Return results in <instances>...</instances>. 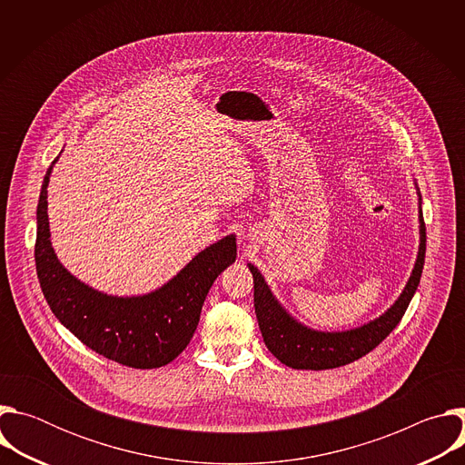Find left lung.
Wrapping results in <instances>:
<instances>
[{"mask_svg":"<svg viewBox=\"0 0 465 465\" xmlns=\"http://www.w3.org/2000/svg\"><path fill=\"white\" fill-rule=\"evenodd\" d=\"M416 191L420 196V248L412 274L393 305H390V309H386L379 318L370 320L361 327L348 331H318L303 325L278 302L257 267L248 262V269L253 276V307L261 335L264 346L282 364L294 370H331L346 366L377 348L391 333L395 325L401 322L412 296L418 291L427 248L418 183Z\"/></svg>","mask_w":465,"mask_h":465,"instance_id":"obj_1","label":"left lung"}]
</instances>
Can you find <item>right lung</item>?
Masks as SVG:
<instances>
[{"instance_id": "obj_1", "label": "right lung", "mask_w": 465, "mask_h": 465, "mask_svg": "<svg viewBox=\"0 0 465 465\" xmlns=\"http://www.w3.org/2000/svg\"><path fill=\"white\" fill-rule=\"evenodd\" d=\"M56 160L44 176L36 210L35 261L45 302L58 322L95 353L140 370L169 364L193 339L213 282L235 261V235L198 252L174 278L149 294L101 292L68 272L51 246L47 185Z\"/></svg>"}]
</instances>
